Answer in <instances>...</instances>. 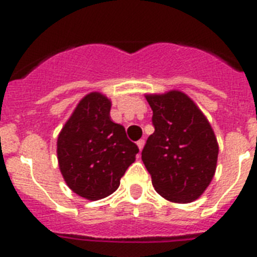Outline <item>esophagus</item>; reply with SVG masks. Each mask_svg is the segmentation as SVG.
Listing matches in <instances>:
<instances>
[{"label":"esophagus","mask_w":257,"mask_h":257,"mask_svg":"<svg viewBox=\"0 0 257 257\" xmlns=\"http://www.w3.org/2000/svg\"><path fill=\"white\" fill-rule=\"evenodd\" d=\"M136 144H138V147H139V149L140 151H142L143 148H144V144H145V140L144 139H140L139 142L136 143Z\"/></svg>","instance_id":"34e87169"}]
</instances>
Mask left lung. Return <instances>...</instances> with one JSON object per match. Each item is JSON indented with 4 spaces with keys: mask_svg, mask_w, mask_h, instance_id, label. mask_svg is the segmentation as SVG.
I'll return each instance as SVG.
<instances>
[{
    "mask_svg": "<svg viewBox=\"0 0 257 257\" xmlns=\"http://www.w3.org/2000/svg\"><path fill=\"white\" fill-rule=\"evenodd\" d=\"M153 110L154 133L147 140L142 160L154 189L176 203L196 201L216 171V136L207 118L181 91L147 95Z\"/></svg>",
    "mask_w": 257,
    "mask_h": 257,
    "instance_id": "left-lung-1",
    "label": "left lung"
}]
</instances>
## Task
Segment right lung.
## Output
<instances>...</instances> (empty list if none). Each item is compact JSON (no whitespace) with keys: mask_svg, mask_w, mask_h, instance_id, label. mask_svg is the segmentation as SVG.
Listing matches in <instances>:
<instances>
[{"mask_svg":"<svg viewBox=\"0 0 257 257\" xmlns=\"http://www.w3.org/2000/svg\"><path fill=\"white\" fill-rule=\"evenodd\" d=\"M110 100L90 92L76 106L58 136V161L68 187L90 201L105 198L134 163L139 148L122 124L110 119Z\"/></svg>","mask_w":257,"mask_h":257,"instance_id":"add662e5","label":"right lung"}]
</instances>
